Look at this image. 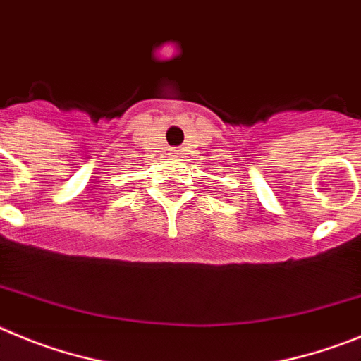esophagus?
Listing matches in <instances>:
<instances>
[{
	"mask_svg": "<svg viewBox=\"0 0 361 361\" xmlns=\"http://www.w3.org/2000/svg\"><path fill=\"white\" fill-rule=\"evenodd\" d=\"M171 154H178V152H171Z\"/></svg>",
	"mask_w": 361,
	"mask_h": 361,
	"instance_id": "34e87169",
	"label": "esophagus"
}]
</instances>
